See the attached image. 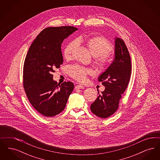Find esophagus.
Segmentation results:
<instances>
[{
	"instance_id": "1",
	"label": "esophagus",
	"mask_w": 160,
	"mask_h": 160,
	"mask_svg": "<svg viewBox=\"0 0 160 160\" xmlns=\"http://www.w3.org/2000/svg\"><path fill=\"white\" fill-rule=\"evenodd\" d=\"M75 89H84V87L82 86V85L78 84V85H77L75 87Z\"/></svg>"
}]
</instances>
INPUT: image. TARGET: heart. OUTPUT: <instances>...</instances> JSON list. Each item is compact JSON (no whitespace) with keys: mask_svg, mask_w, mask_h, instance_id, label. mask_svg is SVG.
Wrapping results in <instances>:
<instances>
[{"mask_svg":"<svg viewBox=\"0 0 160 160\" xmlns=\"http://www.w3.org/2000/svg\"><path fill=\"white\" fill-rule=\"evenodd\" d=\"M85 41L84 38L80 37L78 39V42L80 43ZM86 45L92 55L95 58V64L100 71H104L107 68L110 59L108 54L113 50V47L109 41L102 37L96 36L86 41ZM77 46V42L71 41L65 46L63 49V56L68 59L71 57L72 52ZM69 74L78 82H83L86 79V76L91 73L89 69L81 67L78 65L71 66L68 69Z\"/></svg>","mask_w":160,"mask_h":160,"instance_id":"heart-1","label":"heart"}]
</instances>
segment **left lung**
<instances>
[{
	"mask_svg": "<svg viewBox=\"0 0 160 160\" xmlns=\"http://www.w3.org/2000/svg\"><path fill=\"white\" fill-rule=\"evenodd\" d=\"M131 72V62L128 48L123 39L116 37L114 60L98 78L105 86V90L91 106L93 114L101 118L114 114L129 83Z\"/></svg>",
	"mask_w": 160,
	"mask_h": 160,
	"instance_id": "left-lung-1",
	"label": "left lung"
}]
</instances>
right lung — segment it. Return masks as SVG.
I'll return each instance as SVG.
<instances>
[{"label": "right lung", "mask_w": 160, "mask_h": 160, "mask_svg": "<svg viewBox=\"0 0 160 160\" xmlns=\"http://www.w3.org/2000/svg\"><path fill=\"white\" fill-rule=\"evenodd\" d=\"M77 29L72 26L46 28L32 42L26 55L23 87L32 106L46 117L61 113L74 89L71 82L60 84L54 81L52 72L63 63V41Z\"/></svg>", "instance_id": "add662e5"}]
</instances>
